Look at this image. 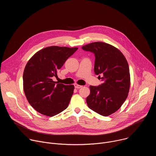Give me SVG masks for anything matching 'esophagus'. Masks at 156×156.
<instances>
[{"label": "esophagus", "mask_w": 156, "mask_h": 156, "mask_svg": "<svg viewBox=\"0 0 156 156\" xmlns=\"http://www.w3.org/2000/svg\"><path fill=\"white\" fill-rule=\"evenodd\" d=\"M74 86H75V87L76 89H80V88H81V87H82V86L79 85V84H74Z\"/></svg>", "instance_id": "obj_1"}]
</instances>
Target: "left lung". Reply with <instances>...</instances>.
<instances>
[{"instance_id":"left-lung-1","label":"left lung","mask_w":156,"mask_h":156,"mask_svg":"<svg viewBox=\"0 0 156 156\" xmlns=\"http://www.w3.org/2000/svg\"><path fill=\"white\" fill-rule=\"evenodd\" d=\"M82 49L94 54V73L102 81L98 86H90L87 104L101 115H110L120 108L128 96L130 76L127 60L119 49L105 42H92Z\"/></svg>"}]
</instances>
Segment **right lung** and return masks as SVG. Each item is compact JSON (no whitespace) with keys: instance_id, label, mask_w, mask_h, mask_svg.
<instances>
[{"instance_id":"add662e5","label":"right lung","mask_w":156,"mask_h":156,"mask_svg":"<svg viewBox=\"0 0 156 156\" xmlns=\"http://www.w3.org/2000/svg\"><path fill=\"white\" fill-rule=\"evenodd\" d=\"M78 48L50 46L36 52L24 70L23 90L30 104L42 115L52 117L67 108L73 85L54 81L57 71Z\"/></svg>"}]
</instances>
